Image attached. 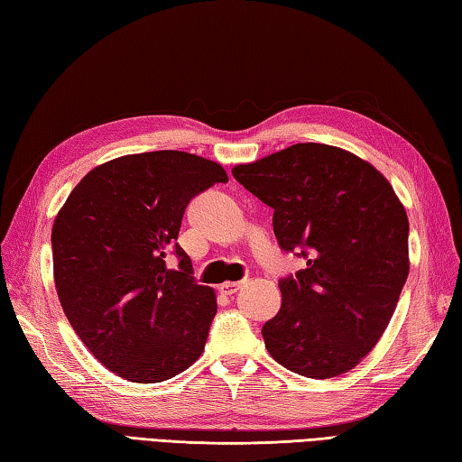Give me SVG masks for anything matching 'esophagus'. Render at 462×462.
Returning <instances> with one entry per match:
<instances>
[{"label": "esophagus", "instance_id": "1", "mask_svg": "<svg viewBox=\"0 0 462 462\" xmlns=\"http://www.w3.org/2000/svg\"><path fill=\"white\" fill-rule=\"evenodd\" d=\"M242 288L240 282H224L220 286V291L226 293V296H232V293H236Z\"/></svg>", "mask_w": 462, "mask_h": 462}]
</instances>
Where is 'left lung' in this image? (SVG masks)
<instances>
[{
	"mask_svg": "<svg viewBox=\"0 0 462 462\" xmlns=\"http://www.w3.org/2000/svg\"><path fill=\"white\" fill-rule=\"evenodd\" d=\"M273 210L283 252L306 268L280 278L262 336L280 365L310 379L353 369L375 347L409 276V220L385 176L337 146L300 143L232 171Z\"/></svg>",
	"mask_w": 462,
	"mask_h": 462,
	"instance_id": "8db88e82",
	"label": "left lung"
}]
</instances>
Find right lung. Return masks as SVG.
I'll return each mask as SVG.
<instances>
[{
	"label": "right lung",
	"mask_w": 462,
	"mask_h": 462,
	"mask_svg": "<svg viewBox=\"0 0 462 462\" xmlns=\"http://www.w3.org/2000/svg\"><path fill=\"white\" fill-rule=\"evenodd\" d=\"M216 182L228 176L202 156L126 154L87 174L57 214L59 301L87 349L126 381L161 383L200 357L216 298L176 238L186 206Z\"/></svg>",
	"instance_id": "1"
}]
</instances>
